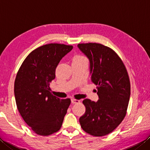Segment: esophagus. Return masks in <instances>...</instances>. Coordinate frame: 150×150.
<instances>
[{"mask_svg": "<svg viewBox=\"0 0 150 150\" xmlns=\"http://www.w3.org/2000/svg\"><path fill=\"white\" fill-rule=\"evenodd\" d=\"M80 103V100L77 99H75V98H72L71 99V103L72 104H77Z\"/></svg>", "mask_w": 150, "mask_h": 150, "instance_id": "esophagus-1", "label": "esophagus"}]
</instances>
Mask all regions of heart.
<instances>
[{
  "instance_id": "b5f03b06",
  "label": "heart",
  "mask_w": 150,
  "mask_h": 150,
  "mask_svg": "<svg viewBox=\"0 0 150 150\" xmlns=\"http://www.w3.org/2000/svg\"><path fill=\"white\" fill-rule=\"evenodd\" d=\"M86 60L84 57L81 55H76L73 57V61H78V60Z\"/></svg>"
}]
</instances>
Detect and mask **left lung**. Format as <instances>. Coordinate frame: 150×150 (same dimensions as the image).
I'll return each instance as SVG.
<instances>
[{"instance_id":"8db88e82","label":"left lung","mask_w":150,"mask_h":150,"mask_svg":"<svg viewBox=\"0 0 150 150\" xmlns=\"http://www.w3.org/2000/svg\"><path fill=\"white\" fill-rule=\"evenodd\" d=\"M79 48L90 60L91 82L97 86V103L84 99L85 113L79 122L88 134L102 137L112 132L125 117L130 97V82L122 60L110 47L82 43Z\"/></svg>"}]
</instances>
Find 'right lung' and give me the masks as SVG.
Here are the masks:
<instances>
[{
    "mask_svg": "<svg viewBox=\"0 0 150 150\" xmlns=\"http://www.w3.org/2000/svg\"><path fill=\"white\" fill-rule=\"evenodd\" d=\"M73 46L51 43L32 51L19 68L14 84L17 109L28 126L39 135L47 136L62 126L71 100L50 92L60 60Z\"/></svg>",
    "mask_w": 150,
    "mask_h": 150,
    "instance_id": "add662e5",
    "label": "right lung"
}]
</instances>
